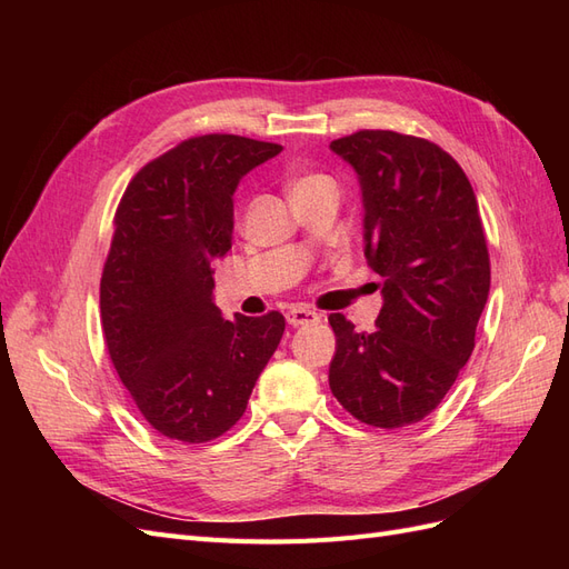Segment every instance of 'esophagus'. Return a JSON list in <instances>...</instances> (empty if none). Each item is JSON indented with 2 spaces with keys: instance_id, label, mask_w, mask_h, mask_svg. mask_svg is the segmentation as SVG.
<instances>
[{
  "instance_id": "1",
  "label": "esophagus",
  "mask_w": 569,
  "mask_h": 569,
  "mask_svg": "<svg viewBox=\"0 0 569 569\" xmlns=\"http://www.w3.org/2000/svg\"><path fill=\"white\" fill-rule=\"evenodd\" d=\"M320 316L316 311H311V308H291V311H287V322L291 327H303V325H313L318 322Z\"/></svg>"
}]
</instances>
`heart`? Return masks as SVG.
<instances>
[{"mask_svg": "<svg viewBox=\"0 0 569 569\" xmlns=\"http://www.w3.org/2000/svg\"><path fill=\"white\" fill-rule=\"evenodd\" d=\"M320 182H332V180H330V178H325V176H320V173H308V176H301V178H297L295 182H291V197L299 194V192H306L308 187H316V184H320Z\"/></svg>", "mask_w": 569, "mask_h": 569, "instance_id": "obj_1", "label": "heart"}]
</instances>
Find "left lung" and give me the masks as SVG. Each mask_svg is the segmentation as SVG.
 <instances>
[{
	"label": "left lung",
	"instance_id": "1",
	"mask_svg": "<svg viewBox=\"0 0 569 569\" xmlns=\"http://www.w3.org/2000/svg\"><path fill=\"white\" fill-rule=\"evenodd\" d=\"M360 180L366 258L382 274L372 332L330 316V389L360 422H420L453 387L475 349L491 263L475 189L458 161L425 137L358 130L332 144Z\"/></svg>",
	"mask_w": 569,
	"mask_h": 569
}]
</instances>
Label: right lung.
Returning <instances> with one entry per match:
<instances>
[{
	"instance_id": "right-lung-1",
	"label": "right lung",
	"mask_w": 569,
	"mask_h": 569,
	"mask_svg": "<svg viewBox=\"0 0 569 569\" xmlns=\"http://www.w3.org/2000/svg\"><path fill=\"white\" fill-rule=\"evenodd\" d=\"M282 151L239 134L182 140L137 170L113 216L101 270V332L111 363L159 435L203 443L244 416L284 318L220 316L213 268L232 247V194Z\"/></svg>"
}]
</instances>
